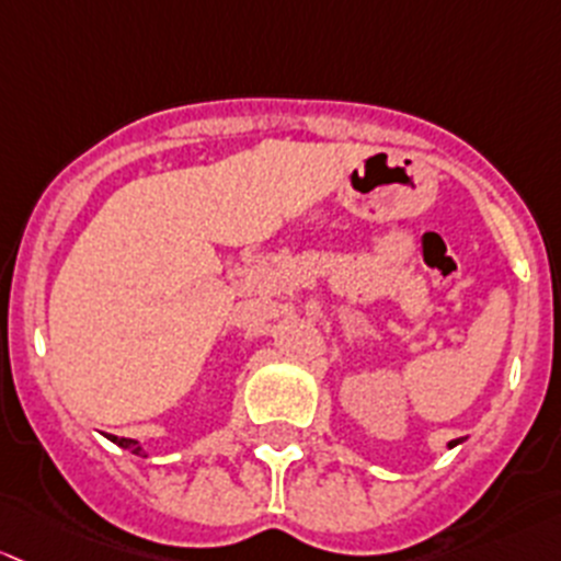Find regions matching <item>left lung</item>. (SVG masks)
<instances>
[{"label": "left lung", "instance_id": "1", "mask_svg": "<svg viewBox=\"0 0 561 561\" xmlns=\"http://www.w3.org/2000/svg\"><path fill=\"white\" fill-rule=\"evenodd\" d=\"M459 443H461V437H459V440H451V443H448V448H454V446H459Z\"/></svg>", "mask_w": 561, "mask_h": 561}]
</instances>
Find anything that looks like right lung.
Masks as SVG:
<instances>
[{"instance_id":"right-lung-1","label":"right lung","mask_w":561,"mask_h":561,"mask_svg":"<svg viewBox=\"0 0 561 561\" xmlns=\"http://www.w3.org/2000/svg\"><path fill=\"white\" fill-rule=\"evenodd\" d=\"M110 440L115 443V446H121V448H126V451H131V454H137V456H146L142 454V446L137 440H129V437H115V435H110Z\"/></svg>"}]
</instances>
